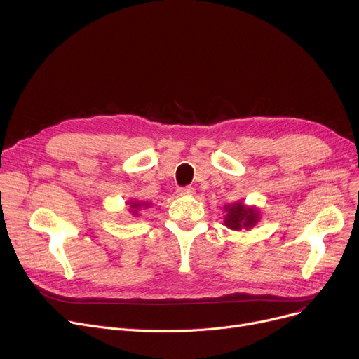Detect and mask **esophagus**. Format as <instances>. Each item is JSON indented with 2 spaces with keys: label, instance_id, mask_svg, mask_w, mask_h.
Here are the masks:
<instances>
[{
  "label": "esophagus",
  "instance_id": "obj_1",
  "mask_svg": "<svg viewBox=\"0 0 359 359\" xmlns=\"http://www.w3.org/2000/svg\"><path fill=\"white\" fill-rule=\"evenodd\" d=\"M177 194H179L180 196H192V195H195V187H192V186L179 187Z\"/></svg>",
  "mask_w": 359,
  "mask_h": 359
}]
</instances>
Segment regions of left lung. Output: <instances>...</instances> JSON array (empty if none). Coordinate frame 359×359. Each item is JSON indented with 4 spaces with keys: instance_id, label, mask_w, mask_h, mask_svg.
Wrapping results in <instances>:
<instances>
[{
    "instance_id": "1",
    "label": "left lung",
    "mask_w": 359,
    "mask_h": 359,
    "mask_svg": "<svg viewBox=\"0 0 359 359\" xmlns=\"http://www.w3.org/2000/svg\"><path fill=\"white\" fill-rule=\"evenodd\" d=\"M225 217L224 224L225 227L234 231L241 230H252L255 225L260 221V211L256 206H249L243 203L241 201H237L234 203H229L224 206Z\"/></svg>"
}]
</instances>
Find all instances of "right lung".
Returning a JSON list of instances; mask_svg holds the SVG:
<instances>
[{
  "label": "right lung",
  "instance_id": "1",
  "mask_svg": "<svg viewBox=\"0 0 359 359\" xmlns=\"http://www.w3.org/2000/svg\"><path fill=\"white\" fill-rule=\"evenodd\" d=\"M126 205H129V212H130V215H134V217H138L140 214H138V211L141 210V208H149L151 205V202H142V201H134V199H130V201H128L126 202Z\"/></svg>",
  "mask_w": 359,
  "mask_h": 359
}]
</instances>
